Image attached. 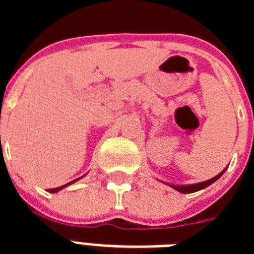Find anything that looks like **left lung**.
I'll use <instances>...</instances> for the list:
<instances>
[{
    "instance_id": "1",
    "label": "left lung",
    "mask_w": 254,
    "mask_h": 254,
    "mask_svg": "<svg viewBox=\"0 0 254 254\" xmlns=\"http://www.w3.org/2000/svg\"><path fill=\"white\" fill-rule=\"evenodd\" d=\"M226 169H228V167H226L223 172H220L217 176H215L214 178H211V179H208V181H205V182H199V183H193V185H170V183H165V185H168L169 187L174 188V190H178V192H181V193H193V192L201 190H203V188L208 187L210 185H212L214 182H216L220 177L223 176Z\"/></svg>"
}]
</instances>
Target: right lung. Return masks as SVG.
<instances>
[{"instance_id":"add662e5","label":"right lung","mask_w":254,"mask_h":254,"mask_svg":"<svg viewBox=\"0 0 254 254\" xmlns=\"http://www.w3.org/2000/svg\"><path fill=\"white\" fill-rule=\"evenodd\" d=\"M82 177H84V176H82ZM82 177H80V178L75 179V181H72V182H69V183H67V185L61 186V187H57V188H51V190H48V192H51V193H56V192H58V190H64V188H66L67 186H69V185H72V183H75V182H76V181H78V179H81Z\"/></svg>"}]
</instances>
